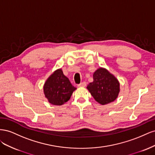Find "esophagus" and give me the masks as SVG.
Here are the masks:
<instances>
[{
	"label": "esophagus",
	"mask_w": 155,
	"mask_h": 155,
	"mask_svg": "<svg viewBox=\"0 0 155 155\" xmlns=\"http://www.w3.org/2000/svg\"><path fill=\"white\" fill-rule=\"evenodd\" d=\"M86 86H87V83H86V82H85V81H83V82L81 83L80 84H79V85H78V87H86Z\"/></svg>",
	"instance_id": "34e87169"
}]
</instances>
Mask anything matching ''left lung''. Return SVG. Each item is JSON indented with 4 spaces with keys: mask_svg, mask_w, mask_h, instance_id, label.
<instances>
[{
    "mask_svg": "<svg viewBox=\"0 0 155 155\" xmlns=\"http://www.w3.org/2000/svg\"><path fill=\"white\" fill-rule=\"evenodd\" d=\"M93 82L87 85V88L101 105L114 101L120 92V83L116 78L104 68H99L94 72Z\"/></svg>",
    "mask_w": 155,
    "mask_h": 155,
    "instance_id": "8db88e82",
    "label": "left lung"
}]
</instances>
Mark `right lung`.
Returning <instances> with one entry per match:
<instances>
[{"label": "right lung", "mask_w": 155, "mask_h": 155, "mask_svg": "<svg viewBox=\"0 0 155 155\" xmlns=\"http://www.w3.org/2000/svg\"><path fill=\"white\" fill-rule=\"evenodd\" d=\"M76 89L61 68L50 75L43 87L45 97L54 105H62L67 102Z\"/></svg>", "instance_id": "1"}]
</instances>
